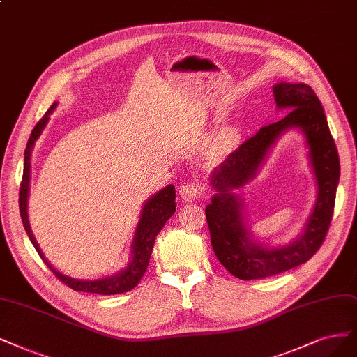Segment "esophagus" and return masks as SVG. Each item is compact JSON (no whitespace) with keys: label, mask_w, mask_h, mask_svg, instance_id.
<instances>
[{"label":"esophagus","mask_w":357,"mask_h":357,"mask_svg":"<svg viewBox=\"0 0 357 357\" xmlns=\"http://www.w3.org/2000/svg\"><path fill=\"white\" fill-rule=\"evenodd\" d=\"M179 195L183 202H194L199 199L200 188H199V185H195V183L188 182V183H185V185H182L179 188Z\"/></svg>","instance_id":"esophagus-1"}]
</instances>
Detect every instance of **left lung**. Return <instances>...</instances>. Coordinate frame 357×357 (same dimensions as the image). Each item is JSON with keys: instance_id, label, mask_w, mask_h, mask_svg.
I'll return each mask as SVG.
<instances>
[{"instance_id": "obj_1", "label": "left lung", "mask_w": 357, "mask_h": 357, "mask_svg": "<svg viewBox=\"0 0 357 357\" xmlns=\"http://www.w3.org/2000/svg\"><path fill=\"white\" fill-rule=\"evenodd\" d=\"M281 121L263 126L255 137L232 151L210 175L215 190L206 218L218 260L244 281L266 278L306 263L322 245L333 219L340 181V158L319 98L306 84L273 85ZM298 130L305 139L317 183V200L305 228L285 246L259 243L245 218L243 199L236 192L255 177L270 150L285 131Z\"/></svg>"}]
</instances>
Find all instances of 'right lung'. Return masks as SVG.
<instances>
[{
	"mask_svg": "<svg viewBox=\"0 0 357 357\" xmlns=\"http://www.w3.org/2000/svg\"><path fill=\"white\" fill-rule=\"evenodd\" d=\"M59 102H54L50 107V110L44 114V117L36 123L33 128L32 134L29 137L28 145L24 150V163H23V178L20 183V192H19V208L23 227L28 234L31 243L36 248L38 255L45 261V265L52 271L57 278L69 285L75 291H84V293H92V294H101V296H112V294H122L126 291H130L132 288H135L137 284L141 281L144 272L149 268V261L151 257L153 245L157 234L162 231L167 219L175 213L176 210V194L175 187L167 185L163 190L157 191L153 194L150 199L142 204V210L139 213V220L137 223V229L134 234V240L130 244V259L128 265L122 268L119 272L102 276V278L97 280H77L72 278L69 275H64L60 271H57L51 263L45 259L43 250L39 248L33 232L31 229L29 223V215H28V199H29V188H31V157L32 150L35 147V142L41 137L43 130L45 129L50 114L56 110Z\"/></svg>",
	"mask_w": 357,
	"mask_h": 357,
	"instance_id": "right-lung-1",
	"label": "right lung"
}]
</instances>
